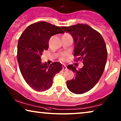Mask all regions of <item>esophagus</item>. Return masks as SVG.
I'll return each instance as SVG.
<instances>
[{"label":"esophagus","mask_w":121,"mask_h":121,"mask_svg":"<svg viewBox=\"0 0 121 121\" xmlns=\"http://www.w3.org/2000/svg\"><path fill=\"white\" fill-rule=\"evenodd\" d=\"M63 70H66L67 69V66H66L65 65H64L63 66Z\"/></svg>","instance_id":"esophagus-1"}]
</instances>
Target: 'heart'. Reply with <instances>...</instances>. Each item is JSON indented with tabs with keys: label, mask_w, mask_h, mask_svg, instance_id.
Listing matches in <instances>:
<instances>
[{
	"label": "heart",
	"mask_w": 121,
	"mask_h": 121,
	"mask_svg": "<svg viewBox=\"0 0 121 121\" xmlns=\"http://www.w3.org/2000/svg\"><path fill=\"white\" fill-rule=\"evenodd\" d=\"M62 60H63V58H62Z\"/></svg>",
	"instance_id": "1"
}]
</instances>
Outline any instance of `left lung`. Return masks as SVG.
I'll return each mask as SVG.
<instances>
[{"mask_svg": "<svg viewBox=\"0 0 121 121\" xmlns=\"http://www.w3.org/2000/svg\"><path fill=\"white\" fill-rule=\"evenodd\" d=\"M62 29L70 34L74 40V56L82 59L84 66L77 70L73 64L68 65L75 77L67 82L68 89L76 94L91 90L101 77L106 63L107 52L101 35L90 26L79 24Z\"/></svg>", "mask_w": 121, "mask_h": 121, "instance_id": "8db88e82", "label": "left lung"}]
</instances>
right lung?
Instances as JSON below:
<instances>
[{
    "label": "right lung",
    "mask_w": 121,
    "mask_h": 121,
    "mask_svg": "<svg viewBox=\"0 0 121 121\" xmlns=\"http://www.w3.org/2000/svg\"><path fill=\"white\" fill-rule=\"evenodd\" d=\"M64 33L59 26L44 21L29 25L21 34L17 44V58L24 80L37 91H44L52 86L56 74L62 70L59 62L51 65L41 61L44 51L48 48L52 36Z\"/></svg>",
    "instance_id": "add662e5"
}]
</instances>
